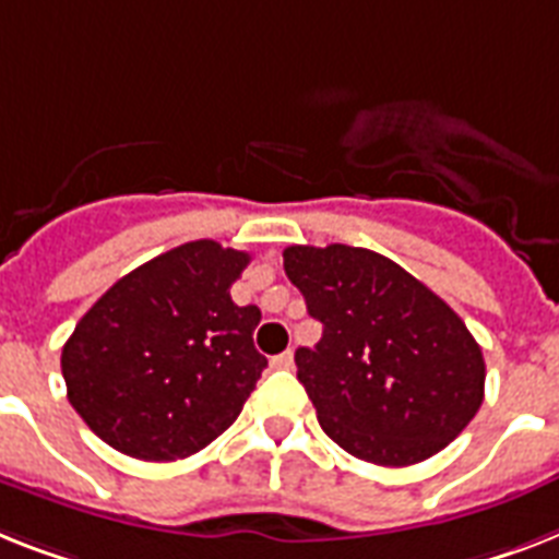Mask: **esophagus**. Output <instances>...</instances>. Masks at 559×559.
<instances>
[{"label":"esophagus","mask_w":559,"mask_h":559,"mask_svg":"<svg viewBox=\"0 0 559 559\" xmlns=\"http://www.w3.org/2000/svg\"><path fill=\"white\" fill-rule=\"evenodd\" d=\"M295 365V356H293V350H287V353H281V356H275L272 358V367H278V370H289V367Z\"/></svg>","instance_id":"esophagus-1"}]
</instances>
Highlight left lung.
Here are the masks:
<instances>
[{"label":"left lung","mask_w":559,"mask_h":559,"mask_svg":"<svg viewBox=\"0 0 559 559\" xmlns=\"http://www.w3.org/2000/svg\"><path fill=\"white\" fill-rule=\"evenodd\" d=\"M284 272L324 324L312 350H295V365L326 437L393 468L460 437L483 405L485 358L437 293L347 243L287 247Z\"/></svg>","instance_id":"obj_1"}]
</instances>
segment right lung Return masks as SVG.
<instances>
[{
    "mask_svg": "<svg viewBox=\"0 0 559 559\" xmlns=\"http://www.w3.org/2000/svg\"><path fill=\"white\" fill-rule=\"evenodd\" d=\"M249 252L189 240L122 275L62 347L68 402L115 451L146 462L192 456L255 390L261 310L229 287Z\"/></svg>",
    "mask_w": 559,
    "mask_h": 559,
    "instance_id": "add662e5",
    "label": "right lung"
}]
</instances>
